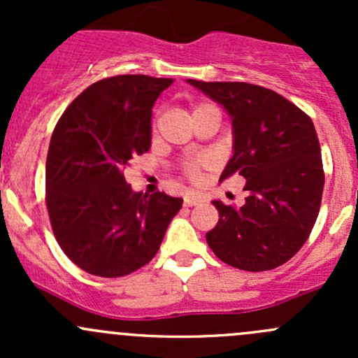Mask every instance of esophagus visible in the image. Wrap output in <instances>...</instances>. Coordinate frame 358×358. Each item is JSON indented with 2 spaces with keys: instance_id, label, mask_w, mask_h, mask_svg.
Returning <instances> with one entry per match:
<instances>
[{
  "instance_id": "34e87169",
  "label": "esophagus",
  "mask_w": 358,
  "mask_h": 358,
  "mask_svg": "<svg viewBox=\"0 0 358 358\" xmlns=\"http://www.w3.org/2000/svg\"><path fill=\"white\" fill-rule=\"evenodd\" d=\"M201 197L199 196H192V194H187L185 197H183V204L187 206V208H192V206H197L201 204Z\"/></svg>"
}]
</instances>
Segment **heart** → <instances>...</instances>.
I'll return each instance as SVG.
<instances>
[{"label":"heart","instance_id":"1","mask_svg":"<svg viewBox=\"0 0 358 358\" xmlns=\"http://www.w3.org/2000/svg\"><path fill=\"white\" fill-rule=\"evenodd\" d=\"M199 107H204V106H197L196 109H199ZM206 164V157H192L189 159V161H185V171L187 175L192 176V178H196L197 173H199L201 166Z\"/></svg>","mask_w":358,"mask_h":358}]
</instances>
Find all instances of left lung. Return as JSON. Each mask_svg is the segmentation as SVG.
<instances>
[{
  "instance_id": "8db88e82",
  "label": "left lung",
  "mask_w": 358,
  "mask_h": 358,
  "mask_svg": "<svg viewBox=\"0 0 358 358\" xmlns=\"http://www.w3.org/2000/svg\"><path fill=\"white\" fill-rule=\"evenodd\" d=\"M232 117L234 156L220 180L246 178L244 206L213 201L220 220L206 234L223 263L265 272L291 259L308 239L324 190L320 143L312 119L279 93L249 83L187 79Z\"/></svg>"
}]
</instances>
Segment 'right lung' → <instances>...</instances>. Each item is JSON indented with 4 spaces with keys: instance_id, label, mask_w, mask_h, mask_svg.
Returning <instances> with one entry per match:
<instances>
[{
    "instance_id": "right-lung-1",
    "label": "right lung",
    "mask_w": 358,
    "mask_h": 358,
    "mask_svg": "<svg viewBox=\"0 0 358 358\" xmlns=\"http://www.w3.org/2000/svg\"><path fill=\"white\" fill-rule=\"evenodd\" d=\"M169 78L124 74L93 83L53 129L46 157V208L72 263L99 277H122L156 256L183 199L143 196L122 168L150 149L152 107Z\"/></svg>"
}]
</instances>
